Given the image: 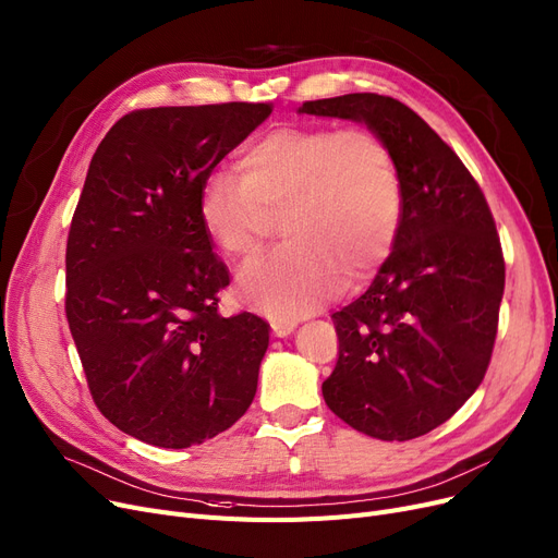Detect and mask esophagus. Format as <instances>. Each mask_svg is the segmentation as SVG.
I'll use <instances>...</instances> for the list:
<instances>
[{
    "instance_id": "esophagus-1",
    "label": "esophagus",
    "mask_w": 558,
    "mask_h": 558,
    "mask_svg": "<svg viewBox=\"0 0 558 558\" xmlns=\"http://www.w3.org/2000/svg\"><path fill=\"white\" fill-rule=\"evenodd\" d=\"M274 326V333L278 336V338H284V336H290L294 328H296V322H284V319H278V322H274L271 324Z\"/></svg>"
}]
</instances>
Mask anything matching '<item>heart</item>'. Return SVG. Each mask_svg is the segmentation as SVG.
Returning a JSON list of instances; mask_svg holds the SVG:
<instances>
[{
	"mask_svg": "<svg viewBox=\"0 0 558 558\" xmlns=\"http://www.w3.org/2000/svg\"><path fill=\"white\" fill-rule=\"evenodd\" d=\"M239 170L209 174L197 214L232 262H251L280 218L287 241L239 278L268 317L315 313L344 280H367L393 253L404 195L396 154L379 133L290 123L247 144Z\"/></svg>",
	"mask_w": 558,
	"mask_h": 558,
	"instance_id": "heart-1",
	"label": "heart"
}]
</instances>
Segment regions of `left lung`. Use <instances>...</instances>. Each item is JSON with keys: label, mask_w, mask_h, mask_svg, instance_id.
Returning a JSON list of instances; mask_svg holds the SVG:
<instances>
[{"label": "left lung", "mask_w": 558, "mask_h": 558, "mask_svg": "<svg viewBox=\"0 0 558 558\" xmlns=\"http://www.w3.org/2000/svg\"><path fill=\"white\" fill-rule=\"evenodd\" d=\"M299 112L363 121L393 149L402 225L367 292L333 313L338 363L322 393L338 418L381 441L446 423L487 373L506 262L476 179L404 102L379 94L305 100Z\"/></svg>", "instance_id": "1"}]
</instances>
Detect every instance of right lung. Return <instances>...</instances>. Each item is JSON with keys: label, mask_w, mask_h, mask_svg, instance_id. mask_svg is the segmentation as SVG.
I'll return each instance as SVG.
<instances>
[{"label": "right lung", "mask_w": 558, "mask_h": 558, "mask_svg": "<svg viewBox=\"0 0 558 558\" xmlns=\"http://www.w3.org/2000/svg\"><path fill=\"white\" fill-rule=\"evenodd\" d=\"M271 110H135L92 158L66 243V319L98 411L144 444H202L255 398L268 324L218 313L230 274L197 204L216 165Z\"/></svg>", "instance_id": "obj_1"}]
</instances>
